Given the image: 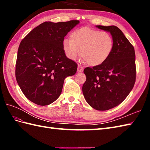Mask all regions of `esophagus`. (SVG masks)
I'll use <instances>...</instances> for the list:
<instances>
[{
  "instance_id": "obj_1",
  "label": "esophagus",
  "mask_w": 150,
  "mask_h": 150,
  "mask_svg": "<svg viewBox=\"0 0 150 150\" xmlns=\"http://www.w3.org/2000/svg\"><path fill=\"white\" fill-rule=\"evenodd\" d=\"M83 69H84V68L82 67L81 65L80 64H78V69H77V72L78 73H81L83 71Z\"/></svg>"
}]
</instances>
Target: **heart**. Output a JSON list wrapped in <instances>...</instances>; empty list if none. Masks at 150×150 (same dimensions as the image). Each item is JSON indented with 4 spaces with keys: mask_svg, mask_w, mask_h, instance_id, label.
Instances as JSON below:
<instances>
[{
    "mask_svg": "<svg viewBox=\"0 0 150 150\" xmlns=\"http://www.w3.org/2000/svg\"><path fill=\"white\" fill-rule=\"evenodd\" d=\"M69 38L62 42L65 55L74 60L81 52L84 61L91 66H98L106 62L113 49V39L109 33L88 26L73 30Z\"/></svg>",
    "mask_w": 150,
    "mask_h": 150,
    "instance_id": "b5f03b06",
    "label": "heart"
}]
</instances>
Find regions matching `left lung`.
<instances>
[{
  "mask_svg": "<svg viewBox=\"0 0 150 150\" xmlns=\"http://www.w3.org/2000/svg\"><path fill=\"white\" fill-rule=\"evenodd\" d=\"M109 31L113 39L112 52L100 65L84 70L86 81L82 92L87 103L94 109L105 111L120 104L134 86L136 80L134 47L119 28L97 26Z\"/></svg>",
  "mask_w": 150,
  "mask_h": 150,
  "instance_id": "obj_1",
  "label": "left lung"
}]
</instances>
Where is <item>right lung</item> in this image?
Returning <instances> with one entry per match:
<instances>
[{
  "label": "right lung",
  "mask_w": 150,
  "mask_h": 150,
  "mask_svg": "<svg viewBox=\"0 0 150 150\" xmlns=\"http://www.w3.org/2000/svg\"><path fill=\"white\" fill-rule=\"evenodd\" d=\"M79 23L78 20L44 22L21 41L15 77L22 93L33 103L46 106L53 103L61 93L64 79L75 74L77 64L65 55L62 42Z\"/></svg>",
  "instance_id": "obj_1"
}]
</instances>
